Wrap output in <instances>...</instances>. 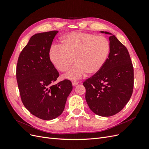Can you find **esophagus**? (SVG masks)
I'll use <instances>...</instances> for the list:
<instances>
[{
	"label": "esophagus",
	"mask_w": 149,
	"mask_h": 149,
	"mask_svg": "<svg viewBox=\"0 0 149 149\" xmlns=\"http://www.w3.org/2000/svg\"><path fill=\"white\" fill-rule=\"evenodd\" d=\"M78 84V81H72V84H73V86H76Z\"/></svg>",
	"instance_id": "obj_1"
}]
</instances>
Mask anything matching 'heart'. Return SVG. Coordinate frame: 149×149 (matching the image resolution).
Masks as SVG:
<instances>
[{"label":"heart","instance_id":"1","mask_svg":"<svg viewBox=\"0 0 149 149\" xmlns=\"http://www.w3.org/2000/svg\"><path fill=\"white\" fill-rule=\"evenodd\" d=\"M61 44L53 45L49 52L50 61L56 68L66 72L75 60L76 63L65 74L70 79H78L88 73H97L104 65L110 52V43L106 37L74 31L61 39Z\"/></svg>","mask_w":149,"mask_h":149}]
</instances>
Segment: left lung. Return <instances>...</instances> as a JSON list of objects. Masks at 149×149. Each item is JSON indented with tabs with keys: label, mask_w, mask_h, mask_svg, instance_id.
I'll return each instance as SVG.
<instances>
[{
	"label": "left lung",
	"mask_w": 149,
	"mask_h": 149,
	"mask_svg": "<svg viewBox=\"0 0 149 149\" xmlns=\"http://www.w3.org/2000/svg\"><path fill=\"white\" fill-rule=\"evenodd\" d=\"M109 37L110 52L100 71L83 83L86 101L94 113L109 117L123 109L134 88V68L129 52L114 35Z\"/></svg>",
	"instance_id": "1"
}]
</instances>
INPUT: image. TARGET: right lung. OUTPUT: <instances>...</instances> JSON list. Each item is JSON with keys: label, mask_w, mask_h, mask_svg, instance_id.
<instances>
[{"label": "right lung", "mask_w": 149, "mask_h": 149, "mask_svg": "<svg viewBox=\"0 0 149 149\" xmlns=\"http://www.w3.org/2000/svg\"><path fill=\"white\" fill-rule=\"evenodd\" d=\"M58 32L53 30L33 35L20 52L17 64L22 103L31 114L43 120L61 114L73 89L68 79L55 84L59 73L49 59V52Z\"/></svg>", "instance_id": "add662e5"}]
</instances>
